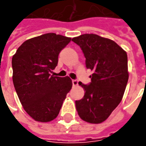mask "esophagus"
<instances>
[{
  "mask_svg": "<svg viewBox=\"0 0 146 146\" xmlns=\"http://www.w3.org/2000/svg\"><path fill=\"white\" fill-rule=\"evenodd\" d=\"M78 83H79V81H78L77 80H72V84H73L74 87L78 86Z\"/></svg>",
  "mask_w": 146,
  "mask_h": 146,
  "instance_id": "1",
  "label": "esophagus"
}]
</instances>
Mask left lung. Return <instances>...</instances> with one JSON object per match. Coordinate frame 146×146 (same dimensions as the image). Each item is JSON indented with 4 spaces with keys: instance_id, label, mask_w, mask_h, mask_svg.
I'll return each mask as SVG.
<instances>
[{
    "instance_id": "8db88e82",
    "label": "left lung",
    "mask_w": 146,
    "mask_h": 146,
    "mask_svg": "<svg viewBox=\"0 0 146 146\" xmlns=\"http://www.w3.org/2000/svg\"><path fill=\"white\" fill-rule=\"evenodd\" d=\"M85 57L88 69L93 70L88 84L79 83L84 98L76 101L78 115L90 123L106 120L120 103L128 80L127 53L115 41L96 34L74 37Z\"/></svg>"
}]
</instances>
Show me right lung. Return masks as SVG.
Here are the masks:
<instances>
[{
    "label": "right lung",
    "mask_w": 146,
    "mask_h": 146,
    "mask_svg": "<svg viewBox=\"0 0 146 146\" xmlns=\"http://www.w3.org/2000/svg\"><path fill=\"white\" fill-rule=\"evenodd\" d=\"M71 38L47 33L26 40L12 58L13 83L25 111L38 122L53 120L72 87L68 76L50 75Z\"/></svg>",
    "instance_id": "add662e5"
}]
</instances>
